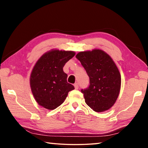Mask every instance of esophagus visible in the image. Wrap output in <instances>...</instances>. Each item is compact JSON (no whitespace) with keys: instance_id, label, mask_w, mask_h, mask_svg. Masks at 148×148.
Here are the masks:
<instances>
[{"instance_id":"34e87169","label":"esophagus","mask_w":148,"mask_h":148,"mask_svg":"<svg viewBox=\"0 0 148 148\" xmlns=\"http://www.w3.org/2000/svg\"><path fill=\"white\" fill-rule=\"evenodd\" d=\"M74 87H75V89H78V88H79L78 84H77V83L74 84Z\"/></svg>"}]
</instances>
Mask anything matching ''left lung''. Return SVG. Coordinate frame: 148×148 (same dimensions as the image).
<instances>
[{"mask_svg": "<svg viewBox=\"0 0 148 148\" xmlns=\"http://www.w3.org/2000/svg\"><path fill=\"white\" fill-rule=\"evenodd\" d=\"M89 77V86L82 89L85 101L95 112L113 106L121 88V74L108 54L101 49L79 52L76 55Z\"/></svg>", "mask_w": 148, "mask_h": 148, "instance_id": "8db88e82", "label": "left lung"}]
</instances>
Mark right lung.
Masks as SVG:
<instances>
[{
	"instance_id": "obj_1",
	"label": "right lung",
	"mask_w": 148,
	"mask_h": 148,
	"mask_svg": "<svg viewBox=\"0 0 148 148\" xmlns=\"http://www.w3.org/2000/svg\"><path fill=\"white\" fill-rule=\"evenodd\" d=\"M75 54L72 51L52 49L37 61L31 72L30 86L40 106L50 110L56 109L63 103L69 92L74 89L67 82L63 67Z\"/></svg>"
}]
</instances>
